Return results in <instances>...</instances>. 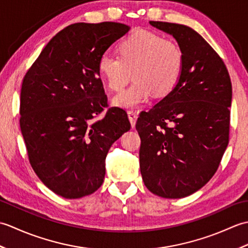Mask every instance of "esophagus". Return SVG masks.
<instances>
[{"label": "esophagus", "instance_id": "esophagus-1", "mask_svg": "<svg viewBox=\"0 0 248 248\" xmlns=\"http://www.w3.org/2000/svg\"><path fill=\"white\" fill-rule=\"evenodd\" d=\"M128 117H129V120H130V123H131V125H132V127H134L135 123H136V119H138V113L134 112V110H129V112H128Z\"/></svg>", "mask_w": 248, "mask_h": 248}]
</instances>
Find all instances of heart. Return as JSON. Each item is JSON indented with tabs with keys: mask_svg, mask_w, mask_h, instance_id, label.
Returning a JSON list of instances; mask_svg holds the SVG:
<instances>
[{
	"mask_svg": "<svg viewBox=\"0 0 248 248\" xmlns=\"http://www.w3.org/2000/svg\"><path fill=\"white\" fill-rule=\"evenodd\" d=\"M120 57L103 54L98 70L108 87L119 92L131 73L134 84L113 98L115 107L135 108L151 98L170 93L181 76L183 53L175 41L163 39L154 31L138 29L121 41Z\"/></svg>",
	"mask_w": 248,
	"mask_h": 248,
	"instance_id": "obj_1",
	"label": "heart"
}]
</instances>
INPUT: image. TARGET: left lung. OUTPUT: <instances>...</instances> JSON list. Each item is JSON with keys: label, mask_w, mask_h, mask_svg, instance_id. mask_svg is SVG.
<instances>
[{"label": "left lung", "mask_w": 248, "mask_h": 248, "mask_svg": "<svg viewBox=\"0 0 248 248\" xmlns=\"http://www.w3.org/2000/svg\"><path fill=\"white\" fill-rule=\"evenodd\" d=\"M149 23L176 39L183 67L172 91L136 123L140 173L151 193L183 198L209 182L227 148L232 87L224 62L196 31Z\"/></svg>", "instance_id": "left-lung-1"}]
</instances>
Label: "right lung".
Here are the masks:
<instances>
[{
    "mask_svg": "<svg viewBox=\"0 0 248 248\" xmlns=\"http://www.w3.org/2000/svg\"><path fill=\"white\" fill-rule=\"evenodd\" d=\"M116 22L75 23L57 33L23 78L20 128L36 175L67 199L101 186L110 146L131 124L125 110L108 107L98 62L128 33Z\"/></svg>",
    "mask_w": 248,
    "mask_h": 248,
    "instance_id": "add662e5",
    "label": "right lung"
}]
</instances>
